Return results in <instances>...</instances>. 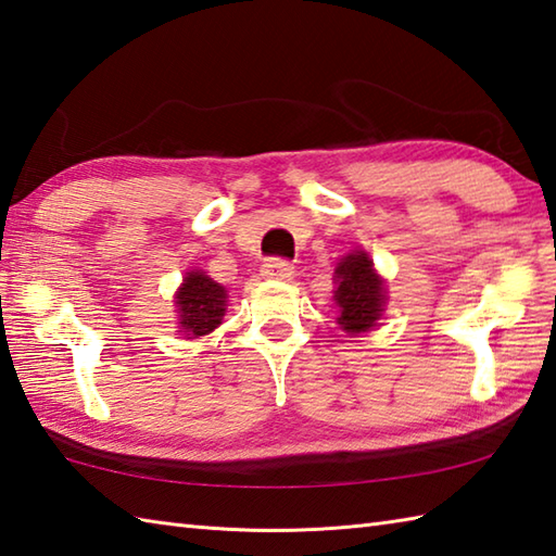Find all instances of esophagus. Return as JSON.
Returning a JSON list of instances; mask_svg holds the SVG:
<instances>
[{
  "label": "esophagus",
  "mask_w": 556,
  "mask_h": 556,
  "mask_svg": "<svg viewBox=\"0 0 556 556\" xmlns=\"http://www.w3.org/2000/svg\"><path fill=\"white\" fill-rule=\"evenodd\" d=\"M262 276L268 280H290L292 266L288 262H282V258H268L262 266Z\"/></svg>",
  "instance_id": "obj_1"
}]
</instances>
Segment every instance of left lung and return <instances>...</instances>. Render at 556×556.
<instances>
[{
	"label": "left lung",
	"mask_w": 556,
	"mask_h": 556,
	"mask_svg": "<svg viewBox=\"0 0 556 556\" xmlns=\"http://www.w3.org/2000/svg\"><path fill=\"white\" fill-rule=\"evenodd\" d=\"M336 304L338 324L350 336L365 333L381 319L383 307H387V286L383 278L374 270V264L367 252L355 249L341 258L336 266Z\"/></svg>",
	"instance_id": "obj_1"
}]
</instances>
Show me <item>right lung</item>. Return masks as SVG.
<instances>
[{
	"mask_svg": "<svg viewBox=\"0 0 556 556\" xmlns=\"http://www.w3.org/2000/svg\"><path fill=\"white\" fill-rule=\"evenodd\" d=\"M225 302H228V292L220 282L208 278L203 270H189L175 294L177 324L182 326V333L189 338L208 336L213 328L223 324Z\"/></svg>",
	"mask_w": 556,
	"mask_h": 556,
	"instance_id": "1",
	"label": "right lung"
}]
</instances>
